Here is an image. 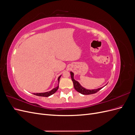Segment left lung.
Returning <instances> with one entry per match:
<instances>
[{
  "mask_svg": "<svg viewBox=\"0 0 135 135\" xmlns=\"http://www.w3.org/2000/svg\"><path fill=\"white\" fill-rule=\"evenodd\" d=\"M70 75H71V80L73 82V84H74V87L75 88V90L76 91H78V92H79L80 93L82 94V95H91V94H93V93H95L97 92H98L99 91H100L101 89L103 88L104 86L99 88L97 89H86L85 88H84L83 86H81V84L78 82V81L75 80L74 78V73H73L72 71H70Z\"/></svg>",
  "mask_w": 135,
  "mask_h": 135,
  "instance_id": "1",
  "label": "left lung"
}]
</instances>
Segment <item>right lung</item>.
<instances>
[{"instance_id": "right-lung-1", "label": "right lung", "mask_w": 135, "mask_h": 135, "mask_svg": "<svg viewBox=\"0 0 135 135\" xmlns=\"http://www.w3.org/2000/svg\"><path fill=\"white\" fill-rule=\"evenodd\" d=\"M61 76V75L59 76L58 79H57V80L59 81H59H60V78ZM59 84H58V86L57 87H56V88H53L52 90H51L50 91H48V92H43V93H34L33 94H34V95H36V96H38L48 97V96H50L53 95V94L55 93L57 91V90L58 88H59Z\"/></svg>"}]
</instances>
